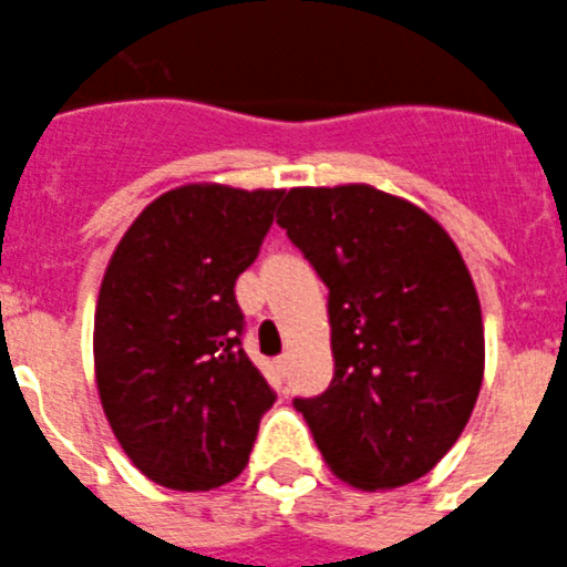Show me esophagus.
I'll use <instances>...</instances> for the list:
<instances>
[{
  "instance_id": "obj_1",
  "label": "esophagus",
  "mask_w": 567,
  "mask_h": 567,
  "mask_svg": "<svg viewBox=\"0 0 567 567\" xmlns=\"http://www.w3.org/2000/svg\"><path fill=\"white\" fill-rule=\"evenodd\" d=\"M288 364H290V355L288 353L279 355V359H277V370L282 372V375H285V372H288Z\"/></svg>"
}]
</instances>
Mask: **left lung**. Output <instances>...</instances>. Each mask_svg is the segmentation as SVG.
Segmentation results:
<instances>
[{
    "label": "left lung",
    "instance_id": "left-lung-1",
    "mask_svg": "<svg viewBox=\"0 0 567 567\" xmlns=\"http://www.w3.org/2000/svg\"><path fill=\"white\" fill-rule=\"evenodd\" d=\"M277 223L330 288L333 384L293 401L321 457L364 492L417 481L466 430L486 370L461 251L432 214L367 183L290 188Z\"/></svg>",
    "mask_w": 567,
    "mask_h": 567
}]
</instances>
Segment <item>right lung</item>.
Returning <instances> with one entry per match:
<instances>
[{
  "instance_id": "right-lung-1",
  "label": "right lung",
  "mask_w": 567,
  "mask_h": 567,
  "mask_svg": "<svg viewBox=\"0 0 567 567\" xmlns=\"http://www.w3.org/2000/svg\"><path fill=\"white\" fill-rule=\"evenodd\" d=\"M285 188L186 183L152 200L112 251L95 302L101 406L132 466L212 492L248 466L271 386L239 344L234 282Z\"/></svg>"
}]
</instances>
